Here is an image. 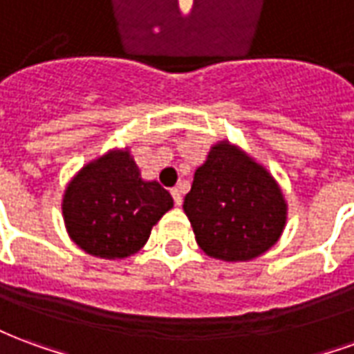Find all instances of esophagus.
I'll return each instance as SVG.
<instances>
[{
	"instance_id": "obj_1",
	"label": "esophagus",
	"mask_w": 354,
	"mask_h": 354,
	"mask_svg": "<svg viewBox=\"0 0 354 354\" xmlns=\"http://www.w3.org/2000/svg\"><path fill=\"white\" fill-rule=\"evenodd\" d=\"M172 199H174V205L180 207L182 205V201H184V195H182V189L176 187V189H172Z\"/></svg>"
}]
</instances>
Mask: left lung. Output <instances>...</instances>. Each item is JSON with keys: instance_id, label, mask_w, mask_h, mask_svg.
I'll return each mask as SVG.
<instances>
[{"instance_id": "8db88e82", "label": "left lung", "mask_w": 354, "mask_h": 354, "mask_svg": "<svg viewBox=\"0 0 354 354\" xmlns=\"http://www.w3.org/2000/svg\"><path fill=\"white\" fill-rule=\"evenodd\" d=\"M184 212L203 252L237 263L254 260L277 245L286 227L288 203L261 162L223 138L195 170Z\"/></svg>"}]
</instances>
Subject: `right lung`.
Returning <instances> with one entry per match:
<instances>
[{"mask_svg": "<svg viewBox=\"0 0 354 354\" xmlns=\"http://www.w3.org/2000/svg\"><path fill=\"white\" fill-rule=\"evenodd\" d=\"M172 207L167 189L142 178L129 146L83 165L62 195L70 239L104 260H124L144 248L155 223Z\"/></svg>", "mask_w": 354, "mask_h": 354, "instance_id": "1", "label": "right lung"}]
</instances>
